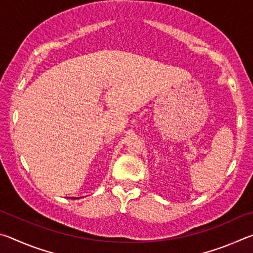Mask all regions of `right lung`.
I'll list each match as a JSON object with an SVG mask.
<instances>
[{"instance_id": "add662e5", "label": "right lung", "mask_w": 253, "mask_h": 253, "mask_svg": "<svg viewBox=\"0 0 253 253\" xmlns=\"http://www.w3.org/2000/svg\"><path fill=\"white\" fill-rule=\"evenodd\" d=\"M72 199H74V198H72Z\"/></svg>"}]
</instances>
